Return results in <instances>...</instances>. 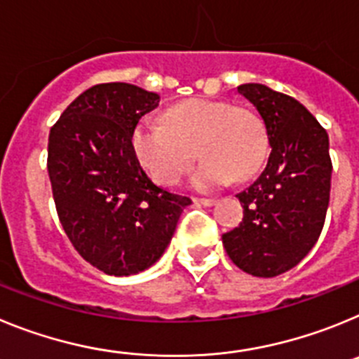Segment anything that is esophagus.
Here are the masks:
<instances>
[{"mask_svg":"<svg viewBox=\"0 0 359 359\" xmlns=\"http://www.w3.org/2000/svg\"><path fill=\"white\" fill-rule=\"evenodd\" d=\"M194 203H198V205H203V207H212L215 203L214 198H194Z\"/></svg>","mask_w":359,"mask_h":359,"instance_id":"esophagus-1","label":"esophagus"}]
</instances>
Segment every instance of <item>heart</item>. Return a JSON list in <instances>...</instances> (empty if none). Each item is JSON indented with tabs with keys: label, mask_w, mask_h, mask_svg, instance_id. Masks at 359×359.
<instances>
[{
	"label": "heart",
	"mask_w": 359,
	"mask_h": 359,
	"mask_svg": "<svg viewBox=\"0 0 359 359\" xmlns=\"http://www.w3.org/2000/svg\"><path fill=\"white\" fill-rule=\"evenodd\" d=\"M165 123L142 120L131 135L136 160L160 185H174L192 167L196 152L203 158L192 176L198 189L221 187L231 177L246 182L268 154L264 123L248 107L190 98L169 107Z\"/></svg>",
	"instance_id": "obj_1"
}]
</instances>
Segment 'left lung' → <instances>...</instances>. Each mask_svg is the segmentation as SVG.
Masks as SVG:
<instances>
[{"instance_id": "1", "label": "left lung", "mask_w": 359, "mask_h": 359, "mask_svg": "<svg viewBox=\"0 0 359 359\" xmlns=\"http://www.w3.org/2000/svg\"><path fill=\"white\" fill-rule=\"evenodd\" d=\"M259 111L268 135V163L239 192L243 221L223 233L231 262L255 277L294 268L322 233L331 196L327 131L293 97L264 84L237 88Z\"/></svg>"}]
</instances>
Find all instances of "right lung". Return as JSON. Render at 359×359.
Instances as JSON below:
<instances>
[{
  "mask_svg": "<svg viewBox=\"0 0 359 359\" xmlns=\"http://www.w3.org/2000/svg\"><path fill=\"white\" fill-rule=\"evenodd\" d=\"M158 102L138 86L97 84L50 129L46 167L59 221L79 255L115 277L151 268L192 203L154 185L133 152V129Z\"/></svg>",
  "mask_w": 359,
  "mask_h": 359,
  "instance_id": "add662e5",
  "label": "right lung"
}]
</instances>
